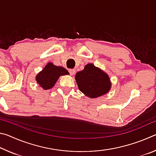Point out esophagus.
I'll list each match as a JSON object with an SVG mask.
<instances>
[{
    "label": "esophagus",
    "instance_id": "34e87169",
    "mask_svg": "<svg viewBox=\"0 0 156 156\" xmlns=\"http://www.w3.org/2000/svg\"><path fill=\"white\" fill-rule=\"evenodd\" d=\"M69 72L70 73V74L72 76H73L76 73V70L73 69H69Z\"/></svg>",
    "mask_w": 156,
    "mask_h": 156
}]
</instances>
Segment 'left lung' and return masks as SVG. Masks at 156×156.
<instances>
[{
    "mask_svg": "<svg viewBox=\"0 0 156 156\" xmlns=\"http://www.w3.org/2000/svg\"><path fill=\"white\" fill-rule=\"evenodd\" d=\"M75 79L79 90L90 98L104 96L112 87L109 75L92 63L86 65L83 70L76 73Z\"/></svg>",
    "mask_w": 156,
    "mask_h": 156,
    "instance_id": "obj_1",
    "label": "left lung"
}]
</instances>
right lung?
I'll use <instances>...</instances> for the list:
<instances>
[{"instance_id": "1", "label": "right lung", "mask_w": 156, "mask_h": 156, "mask_svg": "<svg viewBox=\"0 0 156 156\" xmlns=\"http://www.w3.org/2000/svg\"><path fill=\"white\" fill-rule=\"evenodd\" d=\"M69 74V73L65 68L54 65L52 62H48L43 70L36 75V80L41 88L47 90L55 85L60 76Z\"/></svg>"}]
</instances>
